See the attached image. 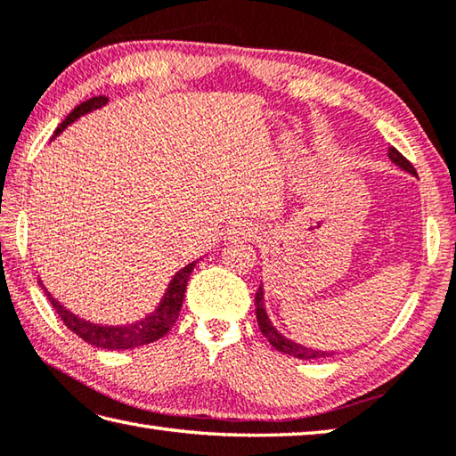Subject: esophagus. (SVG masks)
I'll return each instance as SVG.
<instances>
[{"instance_id": "obj_1", "label": "esophagus", "mask_w": 456, "mask_h": 456, "mask_svg": "<svg viewBox=\"0 0 456 456\" xmlns=\"http://www.w3.org/2000/svg\"><path fill=\"white\" fill-rule=\"evenodd\" d=\"M254 228L248 224V222H238V224H234V228L230 230V236L232 238H238V236H244V238H252L254 236Z\"/></svg>"}]
</instances>
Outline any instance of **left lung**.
Masks as SVG:
<instances>
[{
	"label": "left lung",
	"instance_id": "1",
	"mask_svg": "<svg viewBox=\"0 0 456 456\" xmlns=\"http://www.w3.org/2000/svg\"><path fill=\"white\" fill-rule=\"evenodd\" d=\"M389 159L397 165L399 168L405 170V173L415 175V168L411 162L403 157V154L397 149H389ZM256 317H257V325H260V331L264 333V338L268 339L273 347L281 354H286L289 357H297V359H325V357H331L333 351H322V349H312V347H305L302 343H296L288 339L286 335H281L276 328H273L268 314H265V305H264V288L260 286L256 294Z\"/></svg>",
	"mask_w": 456,
	"mask_h": 456
}]
</instances>
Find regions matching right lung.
<instances>
[{
  "instance_id": "add662e5",
  "label": "right lung",
  "mask_w": 456,
  "mask_h": 456,
  "mask_svg": "<svg viewBox=\"0 0 456 456\" xmlns=\"http://www.w3.org/2000/svg\"><path fill=\"white\" fill-rule=\"evenodd\" d=\"M107 102H109V99L102 97V94L81 102V105L75 107L71 113L67 115L65 121L57 126L53 136L63 133L65 128L71 123H75L79 117L91 113V110L101 109L102 105H107ZM194 265H196V262L188 264L183 270H178L175 273V278L170 280L159 307L154 309L151 315H147L141 322L128 323V325H101V323H91L87 320H81L79 315L71 314L67 307L59 304L57 299L45 289L43 283L41 286H43V291H45V296L49 297L51 305L55 307L57 315L61 317L69 330L79 335L81 339L91 343V346H94V347L121 351V349H133V347L147 346V343L165 338V335L170 331V328H173L178 320L180 307H183V299H184V291H186V283H188V278H191Z\"/></svg>"
}]
</instances>
